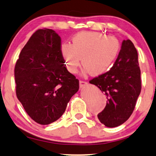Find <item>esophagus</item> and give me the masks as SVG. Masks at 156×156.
<instances>
[{
  "instance_id": "1",
  "label": "esophagus",
  "mask_w": 156,
  "mask_h": 156,
  "mask_svg": "<svg viewBox=\"0 0 156 156\" xmlns=\"http://www.w3.org/2000/svg\"><path fill=\"white\" fill-rule=\"evenodd\" d=\"M87 82L82 81V80H80V87H83L85 85H87Z\"/></svg>"
}]
</instances>
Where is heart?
Here are the masks:
<instances>
[{"label": "heart", "instance_id": "b5f03b06", "mask_svg": "<svg viewBox=\"0 0 156 156\" xmlns=\"http://www.w3.org/2000/svg\"><path fill=\"white\" fill-rule=\"evenodd\" d=\"M61 54L67 70L77 72L80 59L84 72L99 76L113 66L120 51V43L114 37L98 32H80L72 38V44L61 45Z\"/></svg>", "mask_w": 156, "mask_h": 156}]
</instances>
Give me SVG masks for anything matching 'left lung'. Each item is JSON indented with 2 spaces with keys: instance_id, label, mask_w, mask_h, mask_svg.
<instances>
[{
  "instance_id": "1",
  "label": "left lung",
  "mask_w": 156,
  "mask_h": 156,
  "mask_svg": "<svg viewBox=\"0 0 156 156\" xmlns=\"http://www.w3.org/2000/svg\"><path fill=\"white\" fill-rule=\"evenodd\" d=\"M137 51L130 40H123L122 48L108 72L90 81L106 96L105 108L98 118L107 127H116L129 118L141 92Z\"/></svg>"
}]
</instances>
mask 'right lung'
I'll return each mask as SVG.
<instances>
[{"instance_id": "1", "label": "right lung", "mask_w": 156, "mask_h": 156, "mask_svg": "<svg viewBox=\"0 0 156 156\" xmlns=\"http://www.w3.org/2000/svg\"><path fill=\"white\" fill-rule=\"evenodd\" d=\"M61 40L54 30H38L23 48L14 69L16 93L32 120L50 124L62 116L79 80L68 72Z\"/></svg>"}]
</instances>
